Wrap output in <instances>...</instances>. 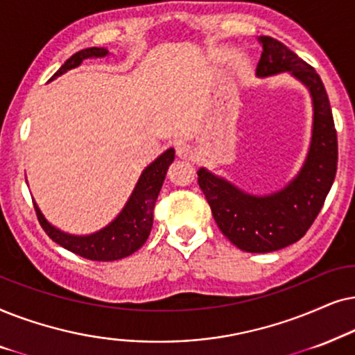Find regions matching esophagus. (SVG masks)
I'll list each match as a JSON object with an SVG mask.
<instances>
[{
    "label": "esophagus",
    "mask_w": 355,
    "mask_h": 355,
    "mask_svg": "<svg viewBox=\"0 0 355 355\" xmlns=\"http://www.w3.org/2000/svg\"><path fill=\"white\" fill-rule=\"evenodd\" d=\"M177 155L183 160H193V157H195V150H193V148L190 144L187 143H180L177 144Z\"/></svg>",
    "instance_id": "1"
}]
</instances>
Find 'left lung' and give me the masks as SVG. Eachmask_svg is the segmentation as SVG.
<instances>
[{"mask_svg":"<svg viewBox=\"0 0 355 355\" xmlns=\"http://www.w3.org/2000/svg\"><path fill=\"white\" fill-rule=\"evenodd\" d=\"M263 46L257 78L281 73L304 84L311 97L313 123L309 153L286 187L253 195L206 167L198 170V183L209 202L220 232L248 253H269L304 237L318 216L338 168V136L328 94L316 71L272 37H258Z\"/></svg>","mask_w":355,"mask_h":355,"instance_id":"8db88e82","label":"left lung"}]
</instances>
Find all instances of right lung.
I'll use <instances>...</instances> for the list:
<instances>
[{"label": "right lung", "mask_w": 355, "mask_h": 355, "mask_svg": "<svg viewBox=\"0 0 355 355\" xmlns=\"http://www.w3.org/2000/svg\"><path fill=\"white\" fill-rule=\"evenodd\" d=\"M110 53H108L107 49H98V46H91V49L78 51L69 60L64 61V64L51 76L50 81L68 73L69 69L81 66L84 60L105 58ZM173 159L175 149L170 148L160 154L157 159L153 160L141 172L138 183H136L133 193L130 195L126 205L123 206L120 214L97 232L89 235H74L64 232V230L58 229V227L50 224L45 219L40 207L34 201L40 225L44 227L46 235L53 242L86 259L115 261V259L130 257V254L138 252L149 237L150 229H153V211L155 201H157L165 175H167V170L170 164L173 162Z\"/></svg>", "instance_id": "1"}]
</instances>
